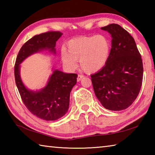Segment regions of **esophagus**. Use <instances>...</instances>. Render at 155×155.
I'll list each match as a JSON object with an SVG mask.
<instances>
[{
	"label": "esophagus",
	"instance_id": "34e87169",
	"mask_svg": "<svg viewBox=\"0 0 155 155\" xmlns=\"http://www.w3.org/2000/svg\"><path fill=\"white\" fill-rule=\"evenodd\" d=\"M84 77V76L83 74H78L77 77V81H80L81 80V78H83Z\"/></svg>",
	"mask_w": 155,
	"mask_h": 155
}]
</instances>
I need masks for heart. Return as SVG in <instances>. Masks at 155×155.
Here are the masks:
<instances>
[{
  "instance_id": "b5f03b06",
  "label": "heart",
  "mask_w": 155,
  "mask_h": 155,
  "mask_svg": "<svg viewBox=\"0 0 155 155\" xmlns=\"http://www.w3.org/2000/svg\"><path fill=\"white\" fill-rule=\"evenodd\" d=\"M111 52V41L103 34L95 36L80 37L67 42L61 54L63 64L73 70L80 66L83 71L94 73L101 70L108 61Z\"/></svg>"
}]
</instances>
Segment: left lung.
<instances>
[{
  "label": "left lung",
  "instance_id": "1",
  "mask_svg": "<svg viewBox=\"0 0 155 155\" xmlns=\"http://www.w3.org/2000/svg\"><path fill=\"white\" fill-rule=\"evenodd\" d=\"M101 29L111 35L108 61L91 74L94 93L104 108L121 111L133 104L140 93L143 80V63L134 39L117 24Z\"/></svg>",
  "mask_w": 155,
  "mask_h": 155
}]
</instances>
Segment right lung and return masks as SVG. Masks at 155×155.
Segmentation results:
<instances>
[{
  "mask_svg": "<svg viewBox=\"0 0 155 155\" xmlns=\"http://www.w3.org/2000/svg\"><path fill=\"white\" fill-rule=\"evenodd\" d=\"M63 33L48 31L28 40L20 48L15 60L14 76L21 98L31 114L47 121H53L66 114L70 103V94L77 83V74H67L54 70L46 86L39 91L27 90L20 76V64L31 54L44 49L55 52L56 41Z\"/></svg>",
  "mask_w": 155,
  "mask_h": 155,
  "instance_id": "1",
  "label": "right lung"
}]
</instances>
